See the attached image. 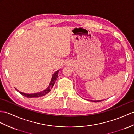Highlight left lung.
<instances>
[{
    "label": "left lung",
    "instance_id": "8db88e82",
    "mask_svg": "<svg viewBox=\"0 0 134 134\" xmlns=\"http://www.w3.org/2000/svg\"><path fill=\"white\" fill-rule=\"evenodd\" d=\"M91 101H92V100H91ZM100 101H101V100H98V101H97V102H100ZM94 102H96V101H94Z\"/></svg>",
    "mask_w": 134,
    "mask_h": 134
}]
</instances>
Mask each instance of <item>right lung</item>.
Segmentation results:
<instances>
[{
	"label": "right lung",
	"instance_id": "right-lung-1",
	"mask_svg": "<svg viewBox=\"0 0 134 134\" xmlns=\"http://www.w3.org/2000/svg\"><path fill=\"white\" fill-rule=\"evenodd\" d=\"M58 71H59V70L56 71V72H55L53 75H52L51 81L48 87L46 89H45L44 90L42 91V92H38V93H36L27 94V93H24L19 92V91L16 89V90H17L18 92L20 93L21 94V95H23L25 97H27V98H37V97H40L44 96L46 95V94H47L48 93H49L51 92V90L52 89V87H53V86H54L55 82H56V81L57 80V78L58 77Z\"/></svg>",
	"mask_w": 134,
	"mask_h": 134
}]
</instances>
